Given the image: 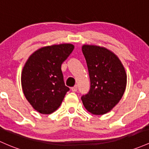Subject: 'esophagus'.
Listing matches in <instances>:
<instances>
[{
    "label": "esophagus",
    "instance_id": "obj_1",
    "mask_svg": "<svg viewBox=\"0 0 149 149\" xmlns=\"http://www.w3.org/2000/svg\"><path fill=\"white\" fill-rule=\"evenodd\" d=\"M71 91H73V92H76V91H78V86H73V88H71Z\"/></svg>",
    "mask_w": 149,
    "mask_h": 149
}]
</instances>
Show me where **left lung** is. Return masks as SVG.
Returning a JSON list of instances; mask_svg holds the SVG:
<instances>
[{
	"instance_id": "obj_1",
	"label": "left lung",
	"mask_w": 149,
	"mask_h": 149,
	"mask_svg": "<svg viewBox=\"0 0 149 149\" xmlns=\"http://www.w3.org/2000/svg\"><path fill=\"white\" fill-rule=\"evenodd\" d=\"M82 52L91 81L89 92L81 97L88 112L96 115L109 112L125 91L127 74L118 57L98 46L83 45Z\"/></svg>"
}]
</instances>
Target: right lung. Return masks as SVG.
<instances>
[{"label": "right lung", "instance_id": "right-lung-1", "mask_svg": "<svg viewBox=\"0 0 149 149\" xmlns=\"http://www.w3.org/2000/svg\"><path fill=\"white\" fill-rule=\"evenodd\" d=\"M74 49L71 44L42 47L25 63L21 83L26 99L42 114H51L61 105L69 88L65 86L61 64Z\"/></svg>", "mask_w": 149, "mask_h": 149}]
</instances>
